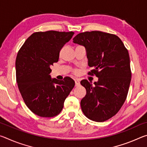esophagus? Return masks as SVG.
Listing matches in <instances>:
<instances>
[{"instance_id": "obj_1", "label": "esophagus", "mask_w": 147, "mask_h": 147, "mask_svg": "<svg viewBox=\"0 0 147 147\" xmlns=\"http://www.w3.org/2000/svg\"><path fill=\"white\" fill-rule=\"evenodd\" d=\"M80 81L78 80V79H76V80H75V85H76V86H79L80 85Z\"/></svg>"}]
</instances>
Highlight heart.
Wrapping results in <instances>:
<instances>
[{"label":"heart","instance_id":"b5f03b06","mask_svg":"<svg viewBox=\"0 0 147 147\" xmlns=\"http://www.w3.org/2000/svg\"><path fill=\"white\" fill-rule=\"evenodd\" d=\"M73 73L74 74H78L79 73V71H78V70H77V69H73Z\"/></svg>","mask_w":147,"mask_h":147}]
</instances>
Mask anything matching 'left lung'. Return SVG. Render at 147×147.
I'll use <instances>...</instances> for the list:
<instances>
[{"label":"left lung","instance_id":"left-lung-1","mask_svg":"<svg viewBox=\"0 0 147 147\" xmlns=\"http://www.w3.org/2000/svg\"><path fill=\"white\" fill-rule=\"evenodd\" d=\"M73 42L86 47L88 65L93 68L88 74L98 78L94 86L87 80L80 82L86 89L82 110L90 120L106 121L120 110L127 97L131 77L128 50L116 35L100 31L82 32Z\"/></svg>","mask_w":147,"mask_h":147}]
</instances>
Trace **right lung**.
<instances>
[{
  "label": "right lung",
  "mask_w": 147,
  "mask_h": 147,
  "mask_svg": "<svg viewBox=\"0 0 147 147\" xmlns=\"http://www.w3.org/2000/svg\"><path fill=\"white\" fill-rule=\"evenodd\" d=\"M74 34L54 30L35 32L17 54L16 67L18 88L26 106L39 117L58 115L75 84L70 77L59 80L50 76V67L58 61L61 49Z\"/></svg>",
  "instance_id": "1"
}]
</instances>
